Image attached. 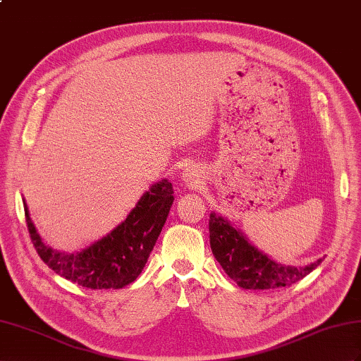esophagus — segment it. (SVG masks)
<instances>
[{"instance_id": "34e87169", "label": "esophagus", "mask_w": 361, "mask_h": 361, "mask_svg": "<svg viewBox=\"0 0 361 361\" xmlns=\"http://www.w3.org/2000/svg\"><path fill=\"white\" fill-rule=\"evenodd\" d=\"M183 181L188 184L190 188H200L202 184V177H201V171L197 168V166H189L183 171Z\"/></svg>"}]
</instances>
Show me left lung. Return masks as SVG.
<instances>
[{"mask_svg":"<svg viewBox=\"0 0 361 361\" xmlns=\"http://www.w3.org/2000/svg\"><path fill=\"white\" fill-rule=\"evenodd\" d=\"M210 248L219 265L244 290H271L288 286L316 270L325 257L305 267L276 262L269 255L257 250L241 230L224 216L212 212L209 219Z\"/></svg>","mask_w":361,"mask_h":361,"instance_id":"1","label":"left lung"}]
</instances>
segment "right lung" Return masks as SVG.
<instances>
[{
  "instance_id": "add662e5",
  "label": "right lung",
  "mask_w": 361,
  "mask_h": 361,
  "mask_svg": "<svg viewBox=\"0 0 361 361\" xmlns=\"http://www.w3.org/2000/svg\"><path fill=\"white\" fill-rule=\"evenodd\" d=\"M173 202L172 183L152 184L108 235L79 252L54 250L42 241L24 200L27 228L41 259L66 279L91 290H118L133 283L147 262Z\"/></svg>"
}]
</instances>
